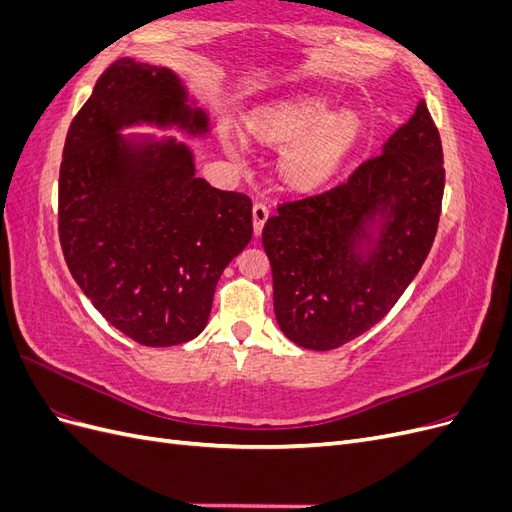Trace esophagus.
<instances>
[{"label":"esophagus","instance_id":"obj_1","mask_svg":"<svg viewBox=\"0 0 512 512\" xmlns=\"http://www.w3.org/2000/svg\"><path fill=\"white\" fill-rule=\"evenodd\" d=\"M252 218H254V232H256V237H258L260 232H262V228H265V222L269 220V209H267V205L256 203V205L252 207Z\"/></svg>","mask_w":512,"mask_h":512}]
</instances>
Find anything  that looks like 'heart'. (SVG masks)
I'll return each mask as SVG.
<instances>
[{
	"label": "heart",
	"mask_w": 512,
	"mask_h": 512,
	"mask_svg": "<svg viewBox=\"0 0 512 512\" xmlns=\"http://www.w3.org/2000/svg\"><path fill=\"white\" fill-rule=\"evenodd\" d=\"M333 102L322 96L297 98L260 106L247 117L250 130L267 143H285L280 170L288 185L297 190H318L327 185L361 141L365 121L354 108L333 111ZM222 147L237 156L243 147L232 126L220 128Z\"/></svg>",
	"instance_id": "b5f03b06"
}]
</instances>
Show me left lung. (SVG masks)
I'll list each match as a JSON object with an SVG mask.
<instances>
[{
    "label": "left lung",
    "instance_id": "obj_1",
    "mask_svg": "<svg viewBox=\"0 0 512 512\" xmlns=\"http://www.w3.org/2000/svg\"><path fill=\"white\" fill-rule=\"evenodd\" d=\"M442 162L438 128L421 100L348 181L271 215L262 245L275 318L290 342L333 350L391 312L436 237Z\"/></svg>",
    "mask_w": 512,
    "mask_h": 512
}]
</instances>
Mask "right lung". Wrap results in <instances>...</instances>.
<instances>
[{"label": "right lung", "mask_w": 512, "mask_h": 512, "mask_svg": "<svg viewBox=\"0 0 512 512\" xmlns=\"http://www.w3.org/2000/svg\"><path fill=\"white\" fill-rule=\"evenodd\" d=\"M211 134L209 113L179 76L121 57L66 136L59 241L98 312L143 346H177L207 327L220 275L252 241V200L196 175L175 136Z\"/></svg>", "instance_id": "obj_1"}]
</instances>
